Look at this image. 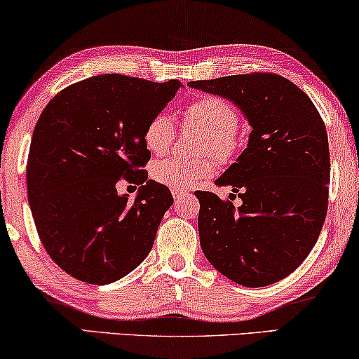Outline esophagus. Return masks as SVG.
Segmentation results:
<instances>
[{
	"label": "esophagus",
	"mask_w": 359,
	"mask_h": 359,
	"mask_svg": "<svg viewBox=\"0 0 359 359\" xmlns=\"http://www.w3.org/2000/svg\"><path fill=\"white\" fill-rule=\"evenodd\" d=\"M172 195H174V200H175V201H180L182 198H185V196H187V190L172 189Z\"/></svg>",
	"instance_id": "esophagus-1"
}]
</instances>
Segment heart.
Here are the masks:
<instances>
[{"mask_svg":"<svg viewBox=\"0 0 359 359\" xmlns=\"http://www.w3.org/2000/svg\"><path fill=\"white\" fill-rule=\"evenodd\" d=\"M187 122L198 125L208 133L205 149L229 159L237 149L236 128L239 117L234 107L224 99L201 97L194 100L187 109ZM175 120L168 112H158L148 120L143 131L144 146L153 154H164L175 138ZM215 165L206 159L169 158L153 165V179L172 189H190L213 174Z\"/></svg>","mask_w":359,"mask_h":359,"instance_id":"1","label":"heart"}]
</instances>
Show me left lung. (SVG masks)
<instances>
[{"label": "left lung", "instance_id": "8db88e82", "mask_svg": "<svg viewBox=\"0 0 359 359\" xmlns=\"http://www.w3.org/2000/svg\"><path fill=\"white\" fill-rule=\"evenodd\" d=\"M189 86L231 100L252 127L247 148L215 182L232 187L242 205L236 208L211 191L195 194L201 250L237 285H273L304 262L324 226L330 184L325 125L307 94L280 74Z\"/></svg>", "mask_w": 359, "mask_h": 359}]
</instances>
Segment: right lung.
Instances as JSON below:
<instances>
[{"mask_svg": "<svg viewBox=\"0 0 359 359\" xmlns=\"http://www.w3.org/2000/svg\"><path fill=\"white\" fill-rule=\"evenodd\" d=\"M168 83L99 74L60 90L40 114L27 161V196L39 237L73 278L107 285L133 271L151 252L169 189L148 179L143 131L175 97ZM120 178L140 185L133 202Z\"/></svg>", "mask_w": 359, "mask_h": 359, "instance_id": "right-lung-1", "label": "right lung"}]
</instances>
